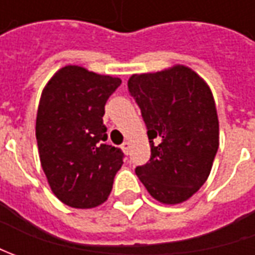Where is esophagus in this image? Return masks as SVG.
<instances>
[{
	"mask_svg": "<svg viewBox=\"0 0 255 255\" xmlns=\"http://www.w3.org/2000/svg\"><path fill=\"white\" fill-rule=\"evenodd\" d=\"M122 150L126 154H129V150H130V143L129 142H123L122 143Z\"/></svg>",
	"mask_w": 255,
	"mask_h": 255,
	"instance_id": "esophagus-1",
	"label": "esophagus"
}]
</instances>
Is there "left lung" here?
Masks as SVG:
<instances>
[{
  "instance_id": "obj_1",
  "label": "left lung",
  "mask_w": 255,
  "mask_h": 255,
  "mask_svg": "<svg viewBox=\"0 0 255 255\" xmlns=\"http://www.w3.org/2000/svg\"><path fill=\"white\" fill-rule=\"evenodd\" d=\"M128 88L140 108L152 152L136 174L153 199L183 203L206 183L219 149L210 88L184 65L132 75Z\"/></svg>"
}]
</instances>
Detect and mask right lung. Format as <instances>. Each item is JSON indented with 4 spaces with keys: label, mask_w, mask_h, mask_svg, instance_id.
<instances>
[{
    "label": "right lung",
    "mask_w": 255,
    "mask_h": 255,
    "mask_svg": "<svg viewBox=\"0 0 255 255\" xmlns=\"http://www.w3.org/2000/svg\"><path fill=\"white\" fill-rule=\"evenodd\" d=\"M121 84L119 78L66 65L42 91L35 126L39 160L51 190L69 207L105 203L122 167V150L106 143L102 119Z\"/></svg>",
    "instance_id": "right-lung-1"
}]
</instances>
